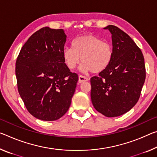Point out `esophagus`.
<instances>
[{
    "label": "esophagus",
    "mask_w": 157,
    "mask_h": 157,
    "mask_svg": "<svg viewBox=\"0 0 157 157\" xmlns=\"http://www.w3.org/2000/svg\"><path fill=\"white\" fill-rule=\"evenodd\" d=\"M88 80H89V79L85 76H83V75H79V76L78 81H79V83L85 82H87Z\"/></svg>",
    "instance_id": "1"
}]
</instances>
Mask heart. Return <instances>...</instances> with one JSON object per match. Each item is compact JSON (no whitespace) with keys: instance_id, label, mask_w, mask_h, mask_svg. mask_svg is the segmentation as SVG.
<instances>
[{"instance_id":"obj_1","label":"heart","mask_w":157,"mask_h":157,"mask_svg":"<svg viewBox=\"0 0 157 157\" xmlns=\"http://www.w3.org/2000/svg\"><path fill=\"white\" fill-rule=\"evenodd\" d=\"M63 59L70 70H74L81 61V71L101 73L113 60L114 52L112 44L92 34H86L73 40L72 47H65Z\"/></svg>"}]
</instances>
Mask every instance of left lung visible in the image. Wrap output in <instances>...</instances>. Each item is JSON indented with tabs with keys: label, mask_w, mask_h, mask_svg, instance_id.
<instances>
[{
	"label": "left lung",
	"mask_w": 157,
	"mask_h": 157,
	"mask_svg": "<svg viewBox=\"0 0 157 157\" xmlns=\"http://www.w3.org/2000/svg\"><path fill=\"white\" fill-rule=\"evenodd\" d=\"M103 29L112 35L114 55L108 68L91 78V98L97 111L114 117L137 103L145 80V66L140 49L128 34L113 25Z\"/></svg>",
	"instance_id": "8db88e82"
}]
</instances>
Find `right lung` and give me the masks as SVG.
Returning a JSON list of instances; mask_svg holds the SVG:
<instances>
[{
    "label": "right lung",
    "instance_id": "1",
    "mask_svg": "<svg viewBox=\"0 0 157 157\" xmlns=\"http://www.w3.org/2000/svg\"><path fill=\"white\" fill-rule=\"evenodd\" d=\"M63 29L43 27L28 39L17 57L18 91L28 111L43 121H55L70 108L78 81L63 59Z\"/></svg>",
    "mask_w": 157,
    "mask_h": 157
}]
</instances>
